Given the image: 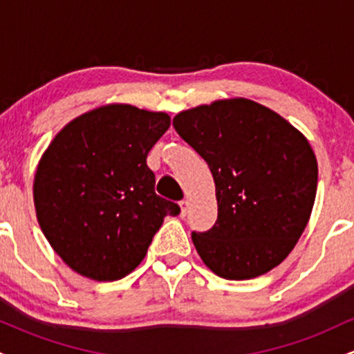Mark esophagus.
Here are the masks:
<instances>
[{"mask_svg":"<svg viewBox=\"0 0 354 354\" xmlns=\"http://www.w3.org/2000/svg\"><path fill=\"white\" fill-rule=\"evenodd\" d=\"M180 208H181V216L185 218L186 216V213H188V208H189V203L186 201V200H183V201H180Z\"/></svg>","mask_w":354,"mask_h":354,"instance_id":"esophagus-1","label":"esophagus"}]
</instances>
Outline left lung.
Masks as SVG:
<instances>
[{"instance_id":"8db88e82","label":"left lung","mask_w":354,"mask_h":354,"mask_svg":"<svg viewBox=\"0 0 354 354\" xmlns=\"http://www.w3.org/2000/svg\"><path fill=\"white\" fill-rule=\"evenodd\" d=\"M173 126L208 163L216 186V223L191 233L203 263L226 279L256 278L278 266L315 205L318 163L306 138L245 98L186 109Z\"/></svg>"}]
</instances>
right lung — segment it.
<instances>
[{
  "label": "right lung",
  "mask_w": 354,
  "mask_h": 354,
  "mask_svg": "<svg viewBox=\"0 0 354 354\" xmlns=\"http://www.w3.org/2000/svg\"><path fill=\"white\" fill-rule=\"evenodd\" d=\"M166 113L108 104L55 136L39 160L33 196L53 250L76 273L115 281L143 261L176 203L154 193L146 156L169 128Z\"/></svg>",
  "instance_id": "add662e5"
}]
</instances>
